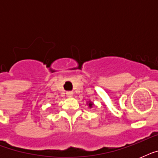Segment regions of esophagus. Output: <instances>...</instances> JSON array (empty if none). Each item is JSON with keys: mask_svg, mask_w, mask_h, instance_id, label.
Returning <instances> with one entry per match:
<instances>
[{"mask_svg": "<svg viewBox=\"0 0 158 158\" xmlns=\"http://www.w3.org/2000/svg\"><path fill=\"white\" fill-rule=\"evenodd\" d=\"M73 92H71V91H69V92H67L66 93V95H67V97H69V98H71L72 96H73Z\"/></svg>", "mask_w": 158, "mask_h": 158, "instance_id": "obj_1", "label": "esophagus"}]
</instances>
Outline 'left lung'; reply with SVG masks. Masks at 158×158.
I'll return each mask as SVG.
<instances>
[{
	"label": "left lung",
	"instance_id": "left-lung-1",
	"mask_svg": "<svg viewBox=\"0 0 158 158\" xmlns=\"http://www.w3.org/2000/svg\"><path fill=\"white\" fill-rule=\"evenodd\" d=\"M92 105H93V104H92V103H89V106H90V107H91V106H92Z\"/></svg>",
	"mask_w": 158,
	"mask_h": 158
}]
</instances>
